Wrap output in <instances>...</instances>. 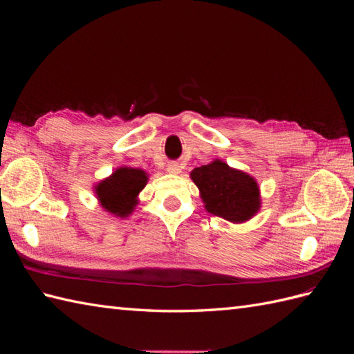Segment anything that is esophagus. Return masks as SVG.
<instances>
[{
	"instance_id": "esophagus-1",
	"label": "esophagus",
	"mask_w": 354,
	"mask_h": 354,
	"mask_svg": "<svg viewBox=\"0 0 354 354\" xmlns=\"http://www.w3.org/2000/svg\"><path fill=\"white\" fill-rule=\"evenodd\" d=\"M167 171H168L169 174H180L181 168H180V165H178V164H176V162H171V164H168V165H167Z\"/></svg>"
}]
</instances>
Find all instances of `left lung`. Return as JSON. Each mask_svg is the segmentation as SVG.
<instances>
[{
    "mask_svg": "<svg viewBox=\"0 0 354 354\" xmlns=\"http://www.w3.org/2000/svg\"><path fill=\"white\" fill-rule=\"evenodd\" d=\"M190 178L199 189L205 209L233 224L251 220L261 208L257 180L242 169L232 168L221 159L194 168Z\"/></svg>",
    "mask_w": 354,
    "mask_h": 354,
    "instance_id": "left-lung-1",
    "label": "left lung"
}]
</instances>
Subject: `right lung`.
<instances>
[{
    "label": "right lung",
    "mask_w": 354,
    "mask_h": 354,
    "mask_svg": "<svg viewBox=\"0 0 354 354\" xmlns=\"http://www.w3.org/2000/svg\"><path fill=\"white\" fill-rule=\"evenodd\" d=\"M147 180V173L140 168L118 167L109 177L94 185V195L106 212L116 218H127L134 212Z\"/></svg>",
    "instance_id": "right-lung-1"
}]
</instances>
